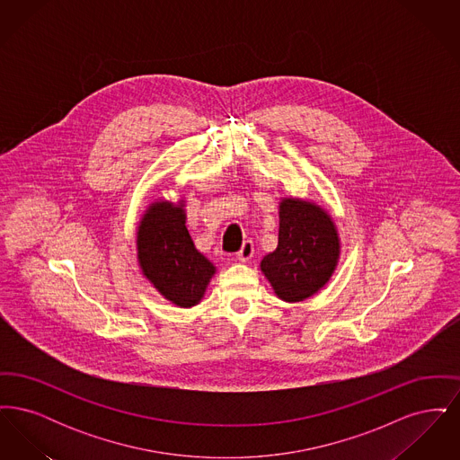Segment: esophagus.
I'll list each match as a JSON object with an SVG mask.
<instances>
[{"instance_id":"esophagus-1","label":"esophagus","mask_w":460,"mask_h":460,"mask_svg":"<svg viewBox=\"0 0 460 460\" xmlns=\"http://www.w3.org/2000/svg\"><path fill=\"white\" fill-rule=\"evenodd\" d=\"M253 253H255L253 243H252V241H244L243 246H241L240 252H238V255H236V259H238L240 262H248V261H252Z\"/></svg>"}]
</instances>
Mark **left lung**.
<instances>
[{
	"label": "left lung",
	"instance_id": "8db88e82",
	"mask_svg": "<svg viewBox=\"0 0 460 460\" xmlns=\"http://www.w3.org/2000/svg\"><path fill=\"white\" fill-rule=\"evenodd\" d=\"M340 255L338 227L324 207L304 198H281L278 248L261 261L278 298L296 304L317 295L332 278Z\"/></svg>",
	"mask_w": 460,
	"mask_h": 460
}]
</instances>
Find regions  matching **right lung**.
<instances>
[{
	"mask_svg": "<svg viewBox=\"0 0 460 460\" xmlns=\"http://www.w3.org/2000/svg\"><path fill=\"white\" fill-rule=\"evenodd\" d=\"M184 198H156L143 212L136 229L141 274L171 304L190 308L201 302L216 265L199 253L186 229Z\"/></svg>",
	"mask_w": 460,
	"mask_h": 460,
	"instance_id": "add662e5",
	"label": "right lung"
}]
</instances>
